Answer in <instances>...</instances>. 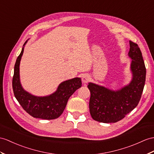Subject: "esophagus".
<instances>
[{"instance_id":"esophagus-1","label":"esophagus","mask_w":154,"mask_h":154,"mask_svg":"<svg viewBox=\"0 0 154 154\" xmlns=\"http://www.w3.org/2000/svg\"><path fill=\"white\" fill-rule=\"evenodd\" d=\"M82 80L84 84H87L90 81V77L88 74H84L82 78Z\"/></svg>"}]
</instances>
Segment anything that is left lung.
<instances>
[{"mask_svg": "<svg viewBox=\"0 0 154 154\" xmlns=\"http://www.w3.org/2000/svg\"><path fill=\"white\" fill-rule=\"evenodd\" d=\"M128 53L132 59L130 83L116 91L93 83L88 84L91 93L89 111L92 118L102 123H116L125 117L137 105L141 98L146 80V67L139 47L129 41Z\"/></svg>", "mask_w": 154, "mask_h": 154, "instance_id": "left-lung-1", "label": "left lung"}]
</instances>
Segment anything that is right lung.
Listing matches in <instances>:
<instances>
[{"label":"right lung","instance_id":"1","mask_svg":"<svg viewBox=\"0 0 154 154\" xmlns=\"http://www.w3.org/2000/svg\"><path fill=\"white\" fill-rule=\"evenodd\" d=\"M23 44L21 54L18 56L14 66L12 88L14 96L22 108L31 116L44 119H54L59 118L64 111L70 97L81 88L80 78L63 82L58 86L57 91L46 97L31 95L22 88L20 80V64L23 53Z\"/></svg>","mask_w":154,"mask_h":154}]
</instances>
